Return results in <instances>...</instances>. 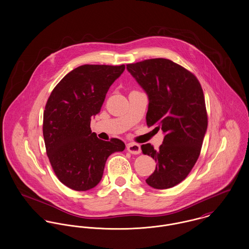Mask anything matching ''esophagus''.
Returning a JSON list of instances; mask_svg holds the SVG:
<instances>
[{
	"mask_svg": "<svg viewBox=\"0 0 249 249\" xmlns=\"http://www.w3.org/2000/svg\"><path fill=\"white\" fill-rule=\"evenodd\" d=\"M127 150L129 153H133V154H138V153H141L140 146L135 143H129L127 145Z\"/></svg>",
	"mask_w": 249,
	"mask_h": 249,
	"instance_id": "1",
	"label": "esophagus"
}]
</instances>
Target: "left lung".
<instances>
[{"label": "left lung", "mask_w": 249, "mask_h": 249, "mask_svg": "<svg viewBox=\"0 0 249 249\" xmlns=\"http://www.w3.org/2000/svg\"><path fill=\"white\" fill-rule=\"evenodd\" d=\"M127 70L149 98L147 125L165 134L157 151L150 143L141 146L156 162L146 183L170 189L188 176L201 152L208 128L203 89L192 73L167 58L127 64Z\"/></svg>", "instance_id": "8db88e82"}]
</instances>
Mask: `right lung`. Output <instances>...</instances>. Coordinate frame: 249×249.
Returning a JSON list of instances; mask_svg holds the SVG:
<instances>
[{
	"mask_svg": "<svg viewBox=\"0 0 249 249\" xmlns=\"http://www.w3.org/2000/svg\"><path fill=\"white\" fill-rule=\"evenodd\" d=\"M124 70V64L78 66L57 83L47 100L42 125L46 153L58 180L74 191L95 188L107 158L125 149L120 139L100 140L90 128L110 86Z\"/></svg>",
	"mask_w": 249,
	"mask_h": 249,
	"instance_id": "1",
	"label": "right lung"
}]
</instances>
